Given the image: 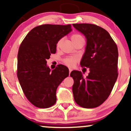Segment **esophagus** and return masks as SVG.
I'll return each mask as SVG.
<instances>
[{"mask_svg": "<svg viewBox=\"0 0 131 131\" xmlns=\"http://www.w3.org/2000/svg\"><path fill=\"white\" fill-rule=\"evenodd\" d=\"M72 69L71 68H69V72H70V74L71 73V72L72 71Z\"/></svg>", "mask_w": 131, "mask_h": 131, "instance_id": "esophagus-1", "label": "esophagus"}]
</instances>
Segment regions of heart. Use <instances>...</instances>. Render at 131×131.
Listing matches in <instances>:
<instances>
[{"label": "heart", "instance_id": "1", "mask_svg": "<svg viewBox=\"0 0 131 131\" xmlns=\"http://www.w3.org/2000/svg\"><path fill=\"white\" fill-rule=\"evenodd\" d=\"M71 40L72 42L74 43V42L78 41L79 40H83V38L81 35L78 34H72V35L71 36ZM61 41H62V40L60 39V40H59V41L57 42V45H56L57 48H59ZM78 60H79V58L76 56L68 57H67L65 58V59H64L63 60V62L64 63V64H65L66 65L68 66V67H72L75 65V64L76 63L77 61Z\"/></svg>", "mask_w": 131, "mask_h": 131}]
</instances>
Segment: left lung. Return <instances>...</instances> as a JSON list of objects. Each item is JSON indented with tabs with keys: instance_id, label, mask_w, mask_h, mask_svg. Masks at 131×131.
Here are the masks:
<instances>
[{
	"instance_id": "8db88e82",
	"label": "left lung",
	"mask_w": 131,
	"mask_h": 131,
	"mask_svg": "<svg viewBox=\"0 0 131 131\" xmlns=\"http://www.w3.org/2000/svg\"><path fill=\"white\" fill-rule=\"evenodd\" d=\"M72 25L86 39L81 65L90 69L86 78L79 71L71 72L74 79V99L82 107H97L108 98L117 79V46L108 31L100 26L91 24Z\"/></svg>"
}]
</instances>
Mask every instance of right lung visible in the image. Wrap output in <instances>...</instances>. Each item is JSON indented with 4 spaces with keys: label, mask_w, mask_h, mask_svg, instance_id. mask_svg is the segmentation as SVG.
<instances>
[{
    "label": "right lung",
    "mask_w": 131,
    "mask_h": 131,
    "mask_svg": "<svg viewBox=\"0 0 131 131\" xmlns=\"http://www.w3.org/2000/svg\"><path fill=\"white\" fill-rule=\"evenodd\" d=\"M71 30V24L41 25L31 30L20 44L17 75L25 96L37 107L54 105L57 89L69 75L63 64L50 71L46 60L56 53L57 42Z\"/></svg>",
    "instance_id": "1"
}]
</instances>
